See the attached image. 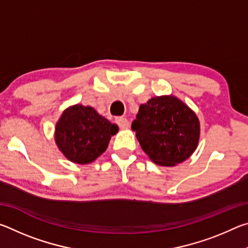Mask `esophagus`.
<instances>
[{"label":"esophagus","mask_w":248,"mask_h":248,"mask_svg":"<svg viewBox=\"0 0 248 248\" xmlns=\"http://www.w3.org/2000/svg\"><path fill=\"white\" fill-rule=\"evenodd\" d=\"M116 123L121 129H128L129 128V121L124 118V117H117Z\"/></svg>","instance_id":"34e87169"}]
</instances>
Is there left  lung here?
<instances>
[{"label":"left lung","instance_id":"obj_1","mask_svg":"<svg viewBox=\"0 0 248 248\" xmlns=\"http://www.w3.org/2000/svg\"><path fill=\"white\" fill-rule=\"evenodd\" d=\"M131 129L144 153L161 166L186 161L200 139L196 112L174 95L155 96L142 104Z\"/></svg>","mask_w":248,"mask_h":248}]
</instances>
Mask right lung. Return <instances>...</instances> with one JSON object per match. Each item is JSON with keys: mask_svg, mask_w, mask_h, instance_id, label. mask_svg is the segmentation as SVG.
I'll list each match as a JSON object with an SVG mask.
<instances>
[{"mask_svg": "<svg viewBox=\"0 0 248 248\" xmlns=\"http://www.w3.org/2000/svg\"><path fill=\"white\" fill-rule=\"evenodd\" d=\"M118 125L81 104L64 109L57 121L54 141L64 156L77 164H90L100 156L118 132Z\"/></svg>", "mask_w": 248, "mask_h": 248, "instance_id": "1", "label": "right lung"}]
</instances>
